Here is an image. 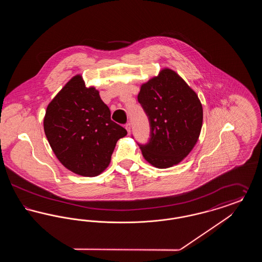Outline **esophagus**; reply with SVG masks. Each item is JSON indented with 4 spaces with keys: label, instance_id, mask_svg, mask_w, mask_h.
Listing matches in <instances>:
<instances>
[{
    "label": "esophagus",
    "instance_id": "34e87169",
    "mask_svg": "<svg viewBox=\"0 0 262 262\" xmlns=\"http://www.w3.org/2000/svg\"><path fill=\"white\" fill-rule=\"evenodd\" d=\"M125 129L127 130V133L128 134H130V124L129 123H127L126 125H125Z\"/></svg>",
    "mask_w": 262,
    "mask_h": 262
}]
</instances>
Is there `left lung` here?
Here are the masks:
<instances>
[{
    "instance_id": "8db88e82",
    "label": "left lung",
    "mask_w": 262,
    "mask_h": 262,
    "mask_svg": "<svg viewBox=\"0 0 262 262\" xmlns=\"http://www.w3.org/2000/svg\"><path fill=\"white\" fill-rule=\"evenodd\" d=\"M150 123L149 142L139 145L153 167L182 162L196 144L203 120L198 94L174 71L164 68L140 86L137 96Z\"/></svg>"
}]
</instances>
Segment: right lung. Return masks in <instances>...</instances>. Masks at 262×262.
<instances>
[{"instance_id":"right-lung-1","label":"right lung","mask_w":262,"mask_h":262,"mask_svg":"<svg viewBox=\"0 0 262 262\" xmlns=\"http://www.w3.org/2000/svg\"><path fill=\"white\" fill-rule=\"evenodd\" d=\"M43 125L58 160L83 177L104 172L117 141L127 134L111 120L99 91L86 88L80 75L72 77L49 103Z\"/></svg>"}]
</instances>
